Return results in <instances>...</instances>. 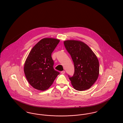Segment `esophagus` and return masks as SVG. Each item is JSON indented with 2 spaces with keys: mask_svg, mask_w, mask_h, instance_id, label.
Returning <instances> with one entry per match:
<instances>
[{
  "mask_svg": "<svg viewBox=\"0 0 123 123\" xmlns=\"http://www.w3.org/2000/svg\"><path fill=\"white\" fill-rule=\"evenodd\" d=\"M65 71L64 70H63V71H61V73L62 74H65Z\"/></svg>",
  "mask_w": 123,
  "mask_h": 123,
  "instance_id": "esophagus-1",
  "label": "esophagus"
}]
</instances>
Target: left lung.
<instances>
[{
  "label": "left lung",
  "instance_id": "obj_1",
  "mask_svg": "<svg viewBox=\"0 0 123 123\" xmlns=\"http://www.w3.org/2000/svg\"><path fill=\"white\" fill-rule=\"evenodd\" d=\"M64 44L74 65V75L69 77L72 86L78 91L90 88L99 76V65L97 56L82 41L68 40L64 41Z\"/></svg>",
  "mask_w": 123,
  "mask_h": 123
}]
</instances>
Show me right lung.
Listing matches in <instances>:
<instances>
[{"instance_id": "1", "label": "right lung", "mask_w": 123, "mask_h": 123, "mask_svg": "<svg viewBox=\"0 0 123 123\" xmlns=\"http://www.w3.org/2000/svg\"><path fill=\"white\" fill-rule=\"evenodd\" d=\"M60 42L53 38H44L38 42L29 53L24 70L29 83L36 89H48L60 73L53 69L51 55Z\"/></svg>"}]
</instances>
